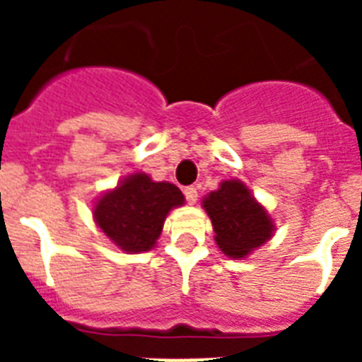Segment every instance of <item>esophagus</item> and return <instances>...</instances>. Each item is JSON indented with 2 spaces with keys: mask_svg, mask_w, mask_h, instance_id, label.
I'll use <instances>...</instances> for the list:
<instances>
[{
  "mask_svg": "<svg viewBox=\"0 0 362 362\" xmlns=\"http://www.w3.org/2000/svg\"><path fill=\"white\" fill-rule=\"evenodd\" d=\"M184 197H186V201H187V203H189V204H195V203H197V197H199L197 187H193V186L184 187Z\"/></svg>",
  "mask_w": 362,
  "mask_h": 362,
  "instance_id": "1",
  "label": "esophagus"
}]
</instances>
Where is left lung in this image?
Instances as JSON below:
<instances>
[{"mask_svg": "<svg viewBox=\"0 0 362 362\" xmlns=\"http://www.w3.org/2000/svg\"><path fill=\"white\" fill-rule=\"evenodd\" d=\"M203 206L212 220L216 244L229 257H244L272 237V220L242 182H221Z\"/></svg>", "mask_w": 362, "mask_h": 362, "instance_id": "obj_1", "label": "left lung"}]
</instances>
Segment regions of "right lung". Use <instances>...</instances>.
Listing matches in <instances>:
<instances>
[{
	"mask_svg": "<svg viewBox=\"0 0 362 362\" xmlns=\"http://www.w3.org/2000/svg\"><path fill=\"white\" fill-rule=\"evenodd\" d=\"M182 203L184 195L175 184L153 182L150 176L135 173L99 199L93 218L116 246L141 253L153 247L169 210Z\"/></svg>",
	"mask_w": 362,
	"mask_h": 362,
	"instance_id": "obj_1",
	"label": "right lung"
}]
</instances>
